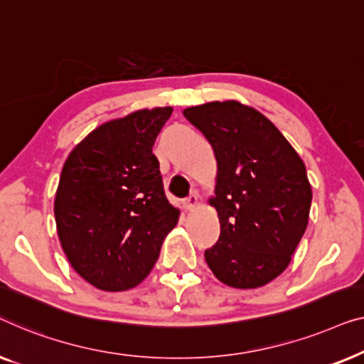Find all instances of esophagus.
Segmentation results:
<instances>
[{
	"instance_id": "obj_1",
	"label": "esophagus",
	"mask_w": 364,
	"mask_h": 364,
	"mask_svg": "<svg viewBox=\"0 0 364 364\" xmlns=\"http://www.w3.org/2000/svg\"><path fill=\"white\" fill-rule=\"evenodd\" d=\"M198 204V196L196 194H189L188 198H184V201H183V206H184V209H193L194 206H196Z\"/></svg>"
}]
</instances>
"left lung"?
<instances>
[{
  "label": "left lung",
  "mask_w": 364,
  "mask_h": 364,
  "mask_svg": "<svg viewBox=\"0 0 364 364\" xmlns=\"http://www.w3.org/2000/svg\"><path fill=\"white\" fill-rule=\"evenodd\" d=\"M218 161L221 234L204 259L223 284L255 289L290 264L309 224L311 188L301 158L272 122L235 100L183 110Z\"/></svg>",
  "instance_id": "1"
}]
</instances>
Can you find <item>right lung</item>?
<instances>
[{
	"mask_svg": "<svg viewBox=\"0 0 364 364\" xmlns=\"http://www.w3.org/2000/svg\"><path fill=\"white\" fill-rule=\"evenodd\" d=\"M171 107L100 125L70 151L55 193L60 245L82 279L129 290L150 274L180 211L165 196L153 155Z\"/></svg>",
	"mask_w": 364,
	"mask_h": 364,
	"instance_id": "add662e5",
	"label": "right lung"
}]
</instances>
